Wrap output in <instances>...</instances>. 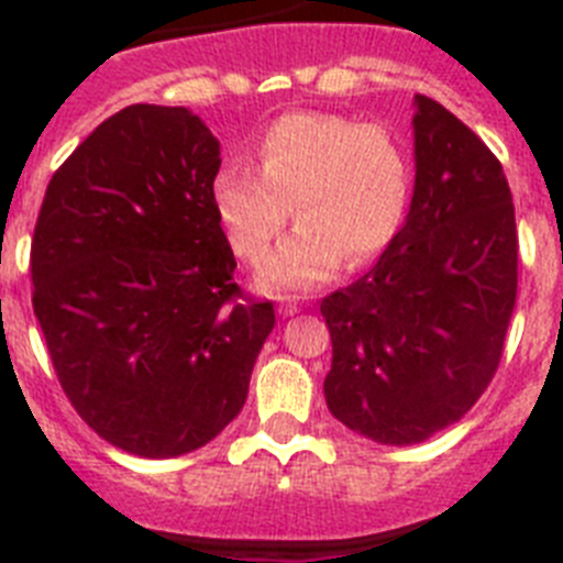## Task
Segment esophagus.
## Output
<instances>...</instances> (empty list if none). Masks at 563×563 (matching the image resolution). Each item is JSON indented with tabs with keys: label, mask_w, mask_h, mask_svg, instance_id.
I'll use <instances>...</instances> for the list:
<instances>
[{
	"label": "esophagus",
	"mask_w": 563,
	"mask_h": 563,
	"mask_svg": "<svg viewBox=\"0 0 563 563\" xmlns=\"http://www.w3.org/2000/svg\"><path fill=\"white\" fill-rule=\"evenodd\" d=\"M278 312H282V316H296L298 312V305L296 301H292V298H278Z\"/></svg>",
	"instance_id": "esophagus-1"
}]
</instances>
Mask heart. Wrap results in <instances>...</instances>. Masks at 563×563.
Listing matches in <instances>:
<instances>
[{
    "mask_svg": "<svg viewBox=\"0 0 563 563\" xmlns=\"http://www.w3.org/2000/svg\"><path fill=\"white\" fill-rule=\"evenodd\" d=\"M256 172L222 166L211 202L228 245L258 262L285 231H298L258 271V287L296 292L321 285L343 256H380L406 225L415 191L409 146L395 129L343 114H282L256 137Z\"/></svg>",
    "mask_w": 563,
    "mask_h": 563,
    "instance_id": "b5f03b06",
    "label": "heart"
}]
</instances>
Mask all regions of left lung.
Instances as JSON below:
<instances>
[{"instance_id":"obj_1","label":"left lung","mask_w":563,"mask_h":563,"mask_svg":"<svg viewBox=\"0 0 563 563\" xmlns=\"http://www.w3.org/2000/svg\"><path fill=\"white\" fill-rule=\"evenodd\" d=\"M415 197L377 265L321 301L327 406L380 445L449 429L499 369L519 282V231L496 154L417 96Z\"/></svg>"}]
</instances>
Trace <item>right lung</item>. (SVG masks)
I'll use <instances>...</instances> for the list:
<instances>
[{"instance_id":"add662e5","label":"right lung","mask_w":563,"mask_h":563,"mask_svg":"<svg viewBox=\"0 0 563 563\" xmlns=\"http://www.w3.org/2000/svg\"><path fill=\"white\" fill-rule=\"evenodd\" d=\"M220 141L186 107L132 103L58 166L33 245V312L64 395L129 454L202 449L247 400L276 316L236 285L211 202Z\"/></svg>"}]
</instances>
